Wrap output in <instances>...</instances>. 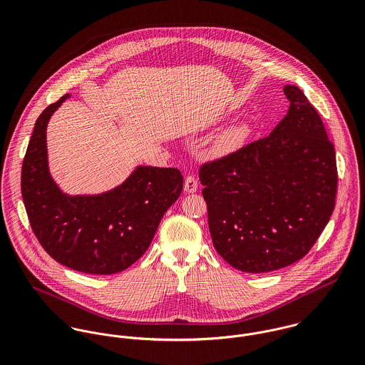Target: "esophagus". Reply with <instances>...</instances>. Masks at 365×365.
I'll list each match as a JSON object with an SVG mask.
<instances>
[{
    "label": "esophagus",
    "mask_w": 365,
    "mask_h": 365,
    "mask_svg": "<svg viewBox=\"0 0 365 365\" xmlns=\"http://www.w3.org/2000/svg\"><path fill=\"white\" fill-rule=\"evenodd\" d=\"M198 188V180L195 175H188L184 182V190L187 192H195Z\"/></svg>",
    "instance_id": "34e87169"
}]
</instances>
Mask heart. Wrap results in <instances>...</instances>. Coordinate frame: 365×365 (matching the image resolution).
<instances>
[{
  "label": "heart",
  "instance_id": "b5f03b06",
  "mask_svg": "<svg viewBox=\"0 0 365 365\" xmlns=\"http://www.w3.org/2000/svg\"><path fill=\"white\" fill-rule=\"evenodd\" d=\"M249 135V130L246 126H233L230 129H227L226 132L222 133V136L219 138L215 150L219 155H226L230 152L237 150L246 140Z\"/></svg>",
  "mask_w": 365,
  "mask_h": 365
}]
</instances>
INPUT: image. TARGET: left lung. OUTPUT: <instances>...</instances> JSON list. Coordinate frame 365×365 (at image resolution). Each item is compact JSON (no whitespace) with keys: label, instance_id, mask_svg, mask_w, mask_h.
Returning a JSON list of instances; mask_svg holds the SVG:
<instances>
[{"label":"left lung","instance_id":"left-lung-1","mask_svg":"<svg viewBox=\"0 0 365 365\" xmlns=\"http://www.w3.org/2000/svg\"><path fill=\"white\" fill-rule=\"evenodd\" d=\"M284 94L288 113L267 138L200 168L213 246L245 272L305 257L336 204V153L322 118L297 86Z\"/></svg>","mask_w":365,"mask_h":365}]
</instances>
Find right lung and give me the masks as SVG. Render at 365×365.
Masks as SVG:
<instances>
[{"mask_svg": "<svg viewBox=\"0 0 365 365\" xmlns=\"http://www.w3.org/2000/svg\"><path fill=\"white\" fill-rule=\"evenodd\" d=\"M67 97L49 105L35 123L22 163L24 204L36 239L52 259L86 274H116L149 249L184 180L178 168L138 167L120 187L103 195L63 194L48 168L46 126Z\"/></svg>", "mask_w": 365, "mask_h": 365, "instance_id": "obj_1", "label": "right lung"}]
</instances>
